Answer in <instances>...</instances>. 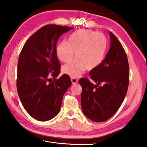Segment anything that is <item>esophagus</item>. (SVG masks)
Returning <instances> with one entry per match:
<instances>
[{"label": "esophagus", "mask_w": 147, "mask_h": 147, "mask_svg": "<svg viewBox=\"0 0 147 147\" xmlns=\"http://www.w3.org/2000/svg\"><path fill=\"white\" fill-rule=\"evenodd\" d=\"M71 82H72L73 84H76V83L78 82V79H76V77H71Z\"/></svg>", "instance_id": "esophagus-1"}]
</instances>
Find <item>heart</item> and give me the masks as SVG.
Returning <instances> with one entry per match:
<instances>
[{
	"label": "heart",
	"instance_id": "b5f03b06",
	"mask_svg": "<svg viewBox=\"0 0 147 147\" xmlns=\"http://www.w3.org/2000/svg\"><path fill=\"white\" fill-rule=\"evenodd\" d=\"M107 41L105 36L89 30H79L74 32L68 42L62 41L56 47V55L63 62L77 59L62 68L63 72L72 77L80 76L85 69L92 70L103 61L105 55Z\"/></svg>",
	"mask_w": 147,
	"mask_h": 147
}]
</instances>
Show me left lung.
<instances>
[{"label":"left lung","instance_id":"left-lung-1","mask_svg":"<svg viewBox=\"0 0 147 147\" xmlns=\"http://www.w3.org/2000/svg\"><path fill=\"white\" fill-rule=\"evenodd\" d=\"M109 34L110 47L105 58L89 73L97 84L94 85L87 78L79 80L82 88V112L96 122L105 121L117 112L126 95L129 80L126 53L115 35Z\"/></svg>","mask_w":147,"mask_h":147}]
</instances>
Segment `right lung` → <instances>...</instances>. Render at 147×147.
Instances as JSON below:
<instances>
[{"instance_id": "obj_1", "label": "right lung", "mask_w": 147, "mask_h": 147, "mask_svg": "<svg viewBox=\"0 0 147 147\" xmlns=\"http://www.w3.org/2000/svg\"><path fill=\"white\" fill-rule=\"evenodd\" d=\"M73 27L47 25L24 44L18 63L16 87L24 109L33 118L47 121L60 110L63 97L71 86L67 74L60 72L56 44L61 35Z\"/></svg>"}]
</instances>
